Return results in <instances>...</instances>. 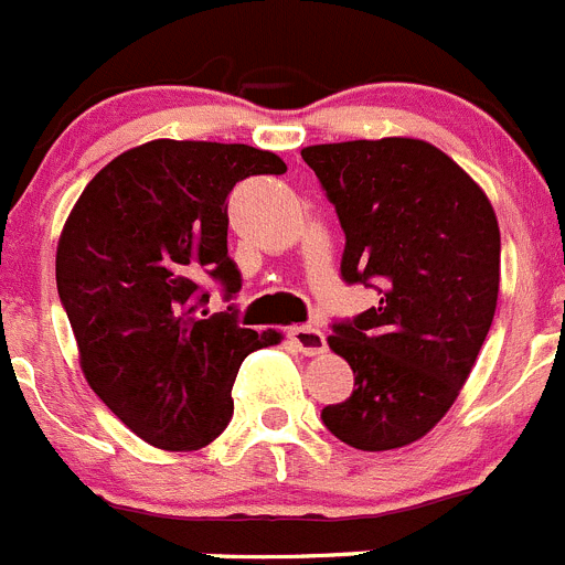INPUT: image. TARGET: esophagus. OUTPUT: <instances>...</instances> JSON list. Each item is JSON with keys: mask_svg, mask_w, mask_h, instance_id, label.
<instances>
[{"mask_svg": "<svg viewBox=\"0 0 565 565\" xmlns=\"http://www.w3.org/2000/svg\"><path fill=\"white\" fill-rule=\"evenodd\" d=\"M288 338H291L294 347L299 349L302 354H308V358H313V354H324L327 349V341H324V332L319 330V327H291L288 330Z\"/></svg>", "mask_w": 565, "mask_h": 565, "instance_id": "esophagus-1", "label": "esophagus"}]
</instances>
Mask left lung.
<instances>
[{
	"label": "left lung",
	"instance_id": "8db88e82",
	"mask_svg": "<svg viewBox=\"0 0 565 565\" xmlns=\"http://www.w3.org/2000/svg\"><path fill=\"white\" fill-rule=\"evenodd\" d=\"M335 205L341 277L377 282L380 305L327 338L354 372L321 422L363 452L424 438L458 399L499 297V224L486 191L438 147L380 138L305 147Z\"/></svg>",
	"mask_w": 565,
	"mask_h": 565
}]
</instances>
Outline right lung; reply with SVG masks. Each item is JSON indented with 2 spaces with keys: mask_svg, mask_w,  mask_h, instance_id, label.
<instances>
[{
  "mask_svg": "<svg viewBox=\"0 0 565 565\" xmlns=\"http://www.w3.org/2000/svg\"><path fill=\"white\" fill-rule=\"evenodd\" d=\"M252 174H286L266 149L216 141L141 143L79 193L57 241L55 277L94 394L138 438L169 452L207 447L233 418V383L277 330L199 310L218 279L233 297L227 196Z\"/></svg>",
  "mask_w": 565,
  "mask_h": 565,
  "instance_id": "obj_1",
  "label": "right lung"
}]
</instances>
